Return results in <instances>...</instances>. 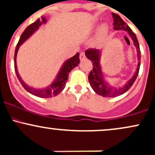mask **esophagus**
I'll use <instances>...</instances> for the list:
<instances>
[{"instance_id": "obj_1", "label": "esophagus", "mask_w": 155, "mask_h": 155, "mask_svg": "<svg viewBox=\"0 0 155 155\" xmlns=\"http://www.w3.org/2000/svg\"><path fill=\"white\" fill-rule=\"evenodd\" d=\"M79 58H80V60L81 61L84 60V59L86 58L85 54H84V52H81L80 53V56H79Z\"/></svg>"}]
</instances>
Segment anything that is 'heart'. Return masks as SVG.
<instances>
[{"label":"heart","instance_id":"heart-1","mask_svg":"<svg viewBox=\"0 0 155 155\" xmlns=\"http://www.w3.org/2000/svg\"><path fill=\"white\" fill-rule=\"evenodd\" d=\"M108 29H109L108 25L106 24V23H104V24L101 25V27H100V34L102 35H106V34L107 33Z\"/></svg>","mask_w":155,"mask_h":155}]
</instances>
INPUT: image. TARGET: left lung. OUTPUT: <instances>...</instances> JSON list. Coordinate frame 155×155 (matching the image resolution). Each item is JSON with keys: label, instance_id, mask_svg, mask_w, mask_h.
<instances>
[{"label": "left lung", "instance_id": "obj_1", "mask_svg": "<svg viewBox=\"0 0 155 155\" xmlns=\"http://www.w3.org/2000/svg\"><path fill=\"white\" fill-rule=\"evenodd\" d=\"M112 15H113L114 20V29L117 31L122 30L127 31L128 33L129 36L130 37L131 40L133 42L134 45L137 49L138 63H137L136 71L135 74H133V76H132V78L127 81V82L124 85L116 87L111 85L104 76L101 65L100 64V59H101L102 50L101 49V50H99V49H87V50L85 51V56L87 58L92 61L93 66V70L88 75V80H89L91 87L93 88V91L96 92L97 94L102 96L103 97H108V98L120 96V95L124 94L128 91L132 86V84H134L135 79H137L140 65V46H139V42L135 34L132 31L130 26L121 19V18L118 15L112 13Z\"/></svg>", "mask_w": 155, "mask_h": 155}]
</instances>
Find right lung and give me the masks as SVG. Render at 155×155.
<instances>
[{
    "label": "right lung",
    "mask_w": 155,
    "mask_h": 155,
    "mask_svg": "<svg viewBox=\"0 0 155 155\" xmlns=\"http://www.w3.org/2000/svg\"><path fill=\"white\" fill-rule=\"evenodd\" d=\"M48 20H46L45 17L42 16L40 19L37 20L35 23H31V24L28 25L26 28H25L24 31L21 35L20 37L19 42H18V45L16 46V49L15 51V73H16L17 77H18V80L21 83L22 86L26 90L28 93L31 94L36 96L40 98H51V97L55 96L60 93L61 92L64 90V85L66 84V81L68 79V75L69 73L72 71L74 68H76L78 64L80 62L79 60V53H76V54L64 62L63 64L61 67L60 70L58 72V74L57 75L56 78L54 80L52 81L51 84L50 85L45 87L43 88H35L33 87H30L29 85L25 83L23 81L22 78L20 77L19 73L18 71V68H17V63H16V59H17V54H18V49L20 45L24 42L25 40H28L29 37L35 33L36 31L39 29L42 24H45L47 23Z\"/></svg>",
    "instance_id": "obj_1"
}]
</instances>
